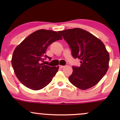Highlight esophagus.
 <instances>
[{"instance_id":"34e87169","label":"esophagus","mask_w":120,"mask_h":120,"mask_svg":"<svg viewBox=\"0 0 120 120\" xmlns=\"http://www.w3.org/2000/svg\"><path fill=\"white\" fill-rule=\"evenodd\" d=\"M64 67H65V66H63V65H59V68H61V69L63 68H64Z\"/></svg>"}]
</instances>
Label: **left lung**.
I'll return each mask as SVG.
<instances>
[{
  "instance_id": "8db88e82",
  "label": "left lung",
  "mask_w": 120,
  "mask_h": 120,
  "mask_svg": "<svg viewBox=\"0 0 120 120\" xmlns=\"http://www.w3.org/2000/svg\"><path fill=\"white\" fill-rule=\"evenodd\" d=\"M69 45L71 55L81 60L80 67L73 66L69 77L71 84L81 90L96 85L107 73L109 55L103 43L93 34L79 28L58 31Z\"/></svg>"
}]
</instances>
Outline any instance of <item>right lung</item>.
Instances as JSON below:
<instances>
[{"label": "right lung", "instance_id": "obj_1", "mask_svg": "<svg viewBox=\"0 0 120 120\" xmlns=\"http://www.w3.org/2000/svg\"><path fill=\"white\" fill-rule=\"evenodd\" d=\"M62 37L56 31L41 29L29 35L13 52L12 65L19 80L33 90L43 89L51 82L59 67H50L42 62L46 59L47 49Z\"/></svg>", "mask_w": 120, "mask_h": 120}]
</instances>
